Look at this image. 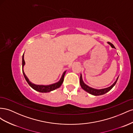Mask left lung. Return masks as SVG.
<instances>
[{"label": "left lung", "instance_id": "left-lung-1", "mask_svg": "<svg viewBox=\"0 0 133 133\" xmlns=\"http://www.w3.org/2000/svg\"><path fill=\"white\" fill-rule=\"evenodd\" d=\"M108 44H109V45L111 46V48H115V46H114L113 44H112L110 42H108ZM119 77V76H118ZM118 77L116 78V80H115V82L112 84L111 86H110L109 87H108L106 88H104V89H94V88H91L90 87H89L88 85H87V84H85V83H84L83 80V78H82V74H80V86L82 88V89L83 90H84L85 91H86L87 92H88V93H89L92 95H95V96H98V95H103L104 94L107 93V92H108L109 91H110L112 88L114 87V86L115 85V84L117 82V80L118 79Z\"/></svg>", "mask_w": 133, "mask_h": 133}]
</instances>
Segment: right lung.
I'll use <instances>...</instances> for the list:
<instances>
[{
	"label": "right lung",
	"mask_w": 133,
	"mask_h": 133,
	"mask_svg": "<svg viewBox=\"0 0 133 133\" xmlns=\"http://www.w3.org/2000/svg\"><path fill=\"white\" fill-rule=\"evenodd\" d=\"M25 61H24V54L23 55L22 57V70H23V73L24 75V76L26 80V81L27 82V83H28V84L33 88V89H34L35 90L41 92H48L51 91L53 90H55L57 88H59L60 86L62 85V84L64 81V75L65 74L66 71H65L63 73L61 78L60 79V80H59V82L52 84H50V85H37V84H35L33 83H31V82L29 81V79L28 78L27 76H26V75L25 74L24 72V70H23V68L24 66L25 65Z\"/></svg>",
	"instance_id": "1"
}]
</instances>
